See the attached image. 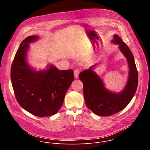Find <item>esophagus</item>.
Here are the masks:
<instances>
[{
  "label": "esophagus",
  "mask_w": 150,
  "mask_h": 150,
  "mask_svg": "<svg viewBox=\"0 0 150 150\" xmlns=\"http://www.w3.org/2000/svg\"><path fill=\"white\" fill-rule=\"evenodd\" d=\"M79 74V71L78 69L74 70V76H75V78H78Z\"/></svg>",
  "instance_id": "esophagus-1"
}]
</instances>
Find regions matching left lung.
I'll use <instances>...</instances> for the list:
<instances>
[{
	"mask_svg": "<svg viewBox=\"0 0 150 150\" xmlns=\"http://www.w3.org/2000/svg\"><path fill=\"white\" fill-rule=\"evenodd\" d=\"M113 38L112 43L119 45L118 47L126 57L129 67L128 78L124 89L120 93H113L107 89L102 79L94 71L97 64L79 75V78L83 83L86 105L94 114L101 116H109L125 109L134 97L138 87V71L133 54L118 35L115 34Z\"/></svg>",
	"mask_w": 150,
	"mask_h": 150,
	"instance_id": "obj_1",
	"label": "left lung"
}]
</instances>
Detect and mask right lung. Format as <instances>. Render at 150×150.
<instances>
[{"label": "right lung", "mask_w": 150, "mask_h": 150, "mask_svg": "<svg viewBox=\"0 0 150 150\" xmlns=\"http://www.w3.org/2000/svg\"><path fill=\"white\" fill-rule=\"evenodd\" d=\"M38 38L28 36L21 42L12 64L11 78L19 105L33 115L48 117L61 108L74 75L72 69L60 71L53 65L40 71L29 65L27 58L29 44Z\"/></svg>", "instance_id": "1"}]
</instances>
